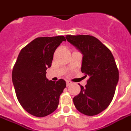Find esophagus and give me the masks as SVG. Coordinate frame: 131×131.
<instances>
[{
    "label": "esophagus",
    "mask_w": 131,
    "mask_h": 131,
    "mask_svg": "<svg viewBox=\"0 0 131 131\" xmlns=\"http://www.w3.org/2000/svg\"><path fill=\"white\" fill-rule=\"evenodd\" d=\"M71 84H72V82H71L70 81H66V86H70Z\"/></svg>",
    "instance_id": "34e87169"
}]
</instances>
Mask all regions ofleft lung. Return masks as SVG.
<instances>
[{"mask_svg": "<svg viewBox=\"0 0 131 131\" xmlns=\"http://www.w3.org/2000/svg\"><path fill=\"white\" fill-rule=\"evenodd\" d=\"M67 41L83 54L81 71L89 76L85 87L80 86L73 98L79 112L94 116L104 111L112 102L118 82V70L113 55L95 37L88 35H66Z\"/></svg>", "mask_w": 131, "mask_h": 131, "instance_id": "8db88e82", "label": "left lung"}]
</instances>
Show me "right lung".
I'll return each instance as SVG.
<instances>
[{
  "mask_svg": "<svg viewBox=\"0 0 131 131\" xmlns=\"http://www.w3.org/2000/svg\"><path fill=\"white\" fill-rule=\"evenodd\" d=\"M64 36L37 37L21 49L12 72V80L19 103L29 114L46 116L56 111L66 82L49 81L46 70Z\"/></svg>",
  "mask_w": 131,
  "mask_h": 131,
  "instance_id": "1",
  "label": "right lung"
}]
</instances>
